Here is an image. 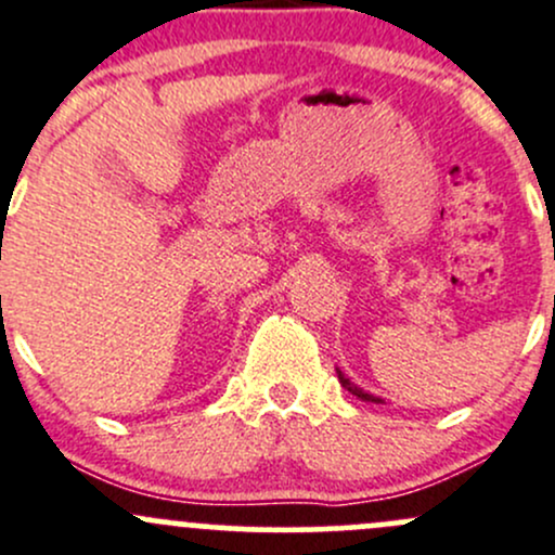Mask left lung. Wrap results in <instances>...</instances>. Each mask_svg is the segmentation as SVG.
Here are the masks:
<instances>
[{"label": "left lung", "instance_id": "1", "mask_svg": "<svg viewBox=\"0 0 555 555\" xmlns=\"http://www.w3.org/2000/svg\"><path fill=\"white\" fill-rule=\"evenodd\" d=\"M337 380H340L343 388H346V390H351V393L356 396V399H361V401H372V404H383V399H380V396H372V393H366V390H361L359 385L348 380V377L343 375L340 370H337Z\"/></svg>", "mask_w": 555, "mask_h": 555}]
</instances>
